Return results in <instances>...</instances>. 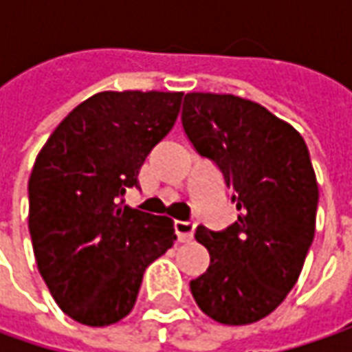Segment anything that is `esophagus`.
Listing matches in <instances>:
<instances>
[{
  "mask_svg": "<svg viewBox=\"0 0 352 352\" xmlns=\"http://www.w3.org/2000/svg\"><path fill=\"white\" fill-rule=\"evenodd\" d=\"M174 229H176V235H178V241H190L194 236V229H196V223L194 221H174Z\"/></svg>",
  "mask_w": 352,
  "mask_h": 352,
  "instance_id": "1",
  "label": "esophagus"
}]
</instances>
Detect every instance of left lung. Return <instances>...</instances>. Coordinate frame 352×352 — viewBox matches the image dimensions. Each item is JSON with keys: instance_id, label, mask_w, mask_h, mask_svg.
Returning a JSON list of instances; mask_svg holds the SVG:
<instances>
[{"instance_id": "1", "label": "left lung", "mask_w": 352, "mask_h": 352, "mask_svg": "<svg viewBox=\"0 0 352 352\" xmlns=\"http://www.w3.org/2000/svg\"><path fill=\"white\" fill-rule=\"evenodd\" d=\"M182 127L223 174L239 210L223 231L196 229L210 266L190 290L211 319L254 323L294 288L316 235L319 188L309 151L286 121L231 94H186Z\"/></svg>"}]
</instances>
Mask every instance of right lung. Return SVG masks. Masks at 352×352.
Returning <instances> with one entry per match:
<instances>
[{
	"label": "right lung",
	"mask_w": 352,
	"mask_h": 352,
	"mask_svg": "<svg viewBox=\"0 0 352 352\" xmlns=\"http://www.w3.org/2000/svg\"><path fill=\"white\" fill-rule=\"evenodd\" d=\"M182 91H100L48 137L29 178V233L43 280L78 323L129 316L174 223L123 206L144 158L174 127Z\"/></svg>",
	"instance_id": "right-lung-1"
}]
</instances>
